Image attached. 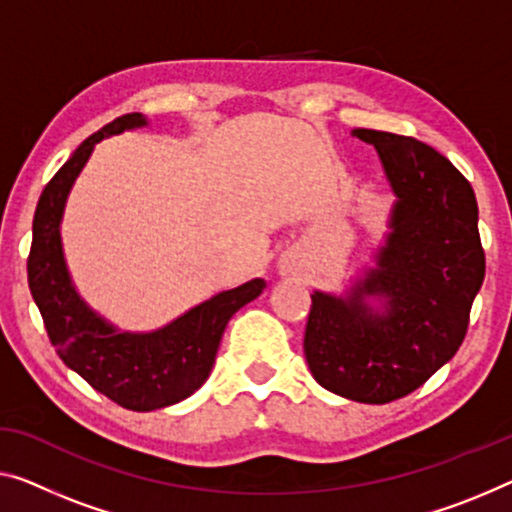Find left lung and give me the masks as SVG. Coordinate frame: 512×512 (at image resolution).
<instances>
[{
    "mask_svg": "<svg viewBox=\"0 0 512 512\" xmlns=\"http://www.w3.org/2000/svg\"><path fill=\"white\" fill-rule=\"evenodd\" d=\"M377 149L395 202L388 232L342 294L315 289L303 352L319 386L384 404L423 386L460 349L485 278L471 183L414 137L354 128Z\"/></svg>",
    "mask_w": 512,
    "mask_h": 512,
    "instance_id": "8db88e82",
    "label": "left lung"
}]
</instances>
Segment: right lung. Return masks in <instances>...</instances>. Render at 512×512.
Returning <instances> with one entry per match:
<instances>
[{
	"instance_id": "add662e5",
	"label": "right lung",
	"mask_w": 512,
	"mask_h": 512,
	"mask_svg": "<svg viewBox=\"0 0 512 512\" xmlns=\"http://www.w3.org/2000/svg\"><path fill=\"white\" fill-rule=\"evenodd\" d=\"M144 126V114H124L73 151L43 188L27 259L29 289L61 361L98 393L133 411L163 409L193 395L211 375L227 322L266 287L264 278H253L197 303L154 331H121L82 299L61 243L68 195L98 142Z\"/></svg>"
}]
</instances>
